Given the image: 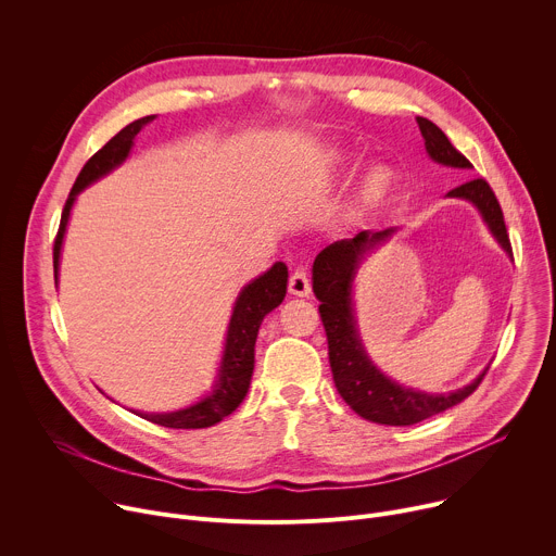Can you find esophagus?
Returning a JSON list of instances; mask_svg holds the SVG:
<instances>
[{"mask_svg": "<svg viewBox=\"0 0 556 556\" xmlns=\"http://www.w3.org/2000/svg\"><path fill=\"white\" fill-rule=\"evenodd\" d=\"M288 292L296 294V296H307L312 292V283L309 277L303 270H294L288 279Z\"/></svg>", "mask_w": 556, "mask_h": 556, "instance_id": "esophagus-1", "label": "esophagus"}]
</instances>
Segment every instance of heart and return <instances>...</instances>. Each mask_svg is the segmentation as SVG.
Masks as SVG:
<instances>
[{
    "instance_id": "1",
    "label": "heart",
    "mask_w": 556,
    "mask_h": 556,
    "mask_svg": "<svg viewBox=\"0 0 556 556\" xmlns=\"http://www.w3.org/2000/svg\"><path fill=\"white\" fill-rule=\"evenodd\" d=\"M378 180H380V176H378V174H376V176H374V178H371V182H378Z\"/></svg>"
}]
</instances>
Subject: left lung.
<instances>
[{
	"instance_id": "1",
	"label": "left lung",
	"mask_w": 556,
	"mask_h": 556,
	"mask_svg": "<svg viewBox=\"0 0 556 556\" xmlns=\"http://www.w3.org/2000/svg\"><path fill=\"white\" fill-rule=\"evenodd\" d=\"M418 127L422 131L425 144L429 155L433 161L448 165V167H459V169H470L472 165L468 163V157L457 151L446 134L431 121L418 116ZM451 198H464L470 200L475 206H478L489 222L491 230L500 240V244L513 255L510 247V237L506 230L504 213L500 206V200L491 185L484 178H475L468 180L455 189L448 191ZM391 230L382 232H358L352 240H341L330 247H326L314 260L312 266V290L316 299L321 301L319 314L326 328L328 337V354H330V367L334 376V384L341 393V399L365 420L378 422V425H389V427H409L416 422H422L435 414H442L480 387L484 380L489 367L484 374L466 384L464 389H457L453 393H440V395H429L422 391L405 389L399 382H391L387 376H382L365 356V350L358 341L356 334V324L352 316V296H350V286L354 277L356 262L365 251H369L376 242H380L382 237H387Z\"/></svg>"
}]
</instances>
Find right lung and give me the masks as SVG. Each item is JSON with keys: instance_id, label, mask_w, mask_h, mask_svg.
Masks as SVG:
<instances>
[{"instance_id": "add662e5", "label": "right lung", "mask_w": 556, "mask_h": 556, "mask_svg": "<svg viewBox=\"0 0 556 556\" xmlns=\"http://www.w3.org/2000/svg\"><path fill=\"white\" fill-rule=\"evenodd\" d=\"M151 118L153 116H144L123 127L90 157V161L84 165L81 174H78L76 182L72 185L70 198L63 206L61 224L54 237V249H52L54 279L59 270V253H61L65 224H67L70 208L76 193L86 189L90 182L99 180L101 176H105L108 172H112L116 165H121L131 149L134 136ZM286 283H288V268L286 264L277 262L268 273H264L260 279H255L242 290L240 299H237L232 307L219 380L211 395H206L202 403L176 414H138V416L169 429H204L224 420L228 414H232L237 407H240V403L244 401V395L249 391L253 367H255V341H257L260 326L264 321V316L283 301Z\"/></svg>"}]
</instances>
